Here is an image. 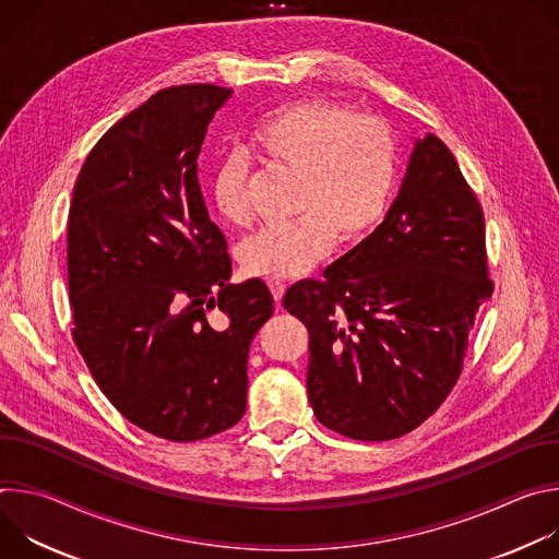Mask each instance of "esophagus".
<instances>
[{"label": "esophagus", "instance_id": "esophagus-1", "mask_svg": "<svg viewBox=\"0 0 559 559\" xmlns=\"http://www.w3.org/2000/svg\"><path fill=\"white\" fill-rule=\"evenodd\" d=\"M267 285H270V289H272L274 300H276V302H281V300H283V296H285V283H283V281H278V278H267Z\"/></svg>", "mask_w": 559, "mask_h": 559}]
</instances>
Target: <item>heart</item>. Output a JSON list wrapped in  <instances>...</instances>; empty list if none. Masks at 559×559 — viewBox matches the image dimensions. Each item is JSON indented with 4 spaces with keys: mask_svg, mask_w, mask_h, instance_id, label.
I'll return each mask as SVG.
<instances>
[{
    "mask_svg": "<svg viewBox=\"0 0 559 559\" xmlns=\"http://www.w3.org/2000/svg\"><path fill=\"white\" fill-rule=\"evenodd\" d=\"M263 162L298 173V218L272 223L246 238L243 270L252 276L294 278L321 263L338 241L369 234L386 212L395 175L397 145L391 128L332 99H302L265 115L248 136ZM216 212L231 225L252 216L248 168L227 156L210 177Z\"/></svg>",
    "mask_w": 559,
    "mask_h": 559,
    "instance_id": "b5f03b06",
    "label": "heart"
}]
</instances>
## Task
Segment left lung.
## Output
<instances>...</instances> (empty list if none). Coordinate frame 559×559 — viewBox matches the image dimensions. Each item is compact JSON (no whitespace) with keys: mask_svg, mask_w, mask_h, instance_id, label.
<instances>
[{"mask_svg":"<svg viewBox=\"0 0 559 559\" xmlns=\"http://www.w3.org/2000/svg\"><path fill=\"white\" fill-rule=\"evenodd\" d=\"M485 214L455 156L416 141L384 221L283 305L309 332L307 395L328 429L382 442L420 427L460 378L491 298Z\"/></svg>","mask_w":559,"mask_h":559,"instance_id":"8db88e82","label":"left lung"}]
</instances>
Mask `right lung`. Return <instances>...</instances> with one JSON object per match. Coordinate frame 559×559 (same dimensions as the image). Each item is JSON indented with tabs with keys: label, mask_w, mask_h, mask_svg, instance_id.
<instances>
[{
	"label": "right lung",
	"mask_w": 559,
	"mask_h": 559,
	"mask_svg": "<svg viewBox=\"0 0 559 559\" xmlns=\"http://www.w3.org/2000/svg\"><path fill=\"white\" fill-rule=\"evenodd\" d=\"M229 95L214 84L152 95L91 150L68 214L74 345L126 420L173 442L243 418L250 345L274 311L263 281L229 283L199 186L207 123Z\"/></svg>",
	"instance_id": "obj_1"
}]
</instances>
